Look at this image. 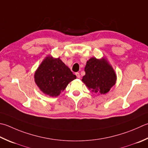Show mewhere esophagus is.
Wrapping results in <instances>:
<instances>
[{
    "instance_id": "esophagus-1",
    "label": "esophagus",
    "mask_w": 148,
    "mask_h": 148,
    "mask_svg": "<svg viewBox=\"0 0 148 148\" xmlns=\"http://www.w3.org/2000/svg\"><path fill=\"white\" fill-rule=\"evenodd\" d=\"M76 76H77V78H80L81 76H80V74H79V72H76Z\"/></svg>"
}]
</instances>
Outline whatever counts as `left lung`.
Returning <instances> with one entry per match:
<instances>
[{
  "label": "left lung",
  "instance_id": "1",
  "mask_svg": "<svg viewBox=\"0 0 148 148\" xmlns=\"http://www.w3.org/2000/svg\"><path fill=\"white\" fill-rule=\"evenodd\" d=\"M85 71L83 82L95 93H107L116 82V74L105 58H92L86 62Z\"/></svg>",
  "mask_w": 148,
  "mask_h": 148
}]
</instances>
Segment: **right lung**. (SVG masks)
<instances>
[{
	"mask_svg": "<svg viewBox=\"0 0 148 148\" xmlns=\"http://www.w3.org/2000/svg\"><path fill=\"white\" fill-rule=\"evenodd\" d=\"M76 78L60 58L48 56L43 61L34 74L37 86L45 94L56 97L68 84Z\"/></svg>",
	"mask_w": 148,
	"mask_h": 148,
	"instance_id": "add662e5",
	"label": "right lung"
}]
</instances>
